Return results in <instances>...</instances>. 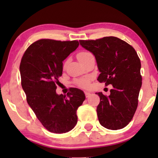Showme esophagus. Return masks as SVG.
Here are the masks:
<instances>
[{
    "label": "esophagus",
    "instance_id": "1",
    "mask_svg": "<svg viewBox=\"0 0 158 158\" xmlns=\"http://www.w3.org/2000/svg\"><path fill=\"white\" fill-rule=\"evenodd\" d=\"M85 95L86 98H88V97L90 96V93L88 92V91H85Z\"/></svg>",
    "mask_w": 158,
    "mask_h": 158
}]
</instances>
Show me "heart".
<instances>
[{"label":"heart","mask_w":158,"mask_h":158,"mask_svg":"<svg viewBox=\"0 0 158 158\" xmlns=\"http://www.w3.org/2000/svg\"><path fill=\"white\" fill-rule=\"evenodd\" d=\"M90 55H91V54L89 52H81L77 54V59H78L79 61L81 62ZM75 83H76V85L77 86H80V87H82V88H85L88 85V81L87 79H85V78L80 79V80H77V81H75Z\"/></svg>","instance_id":"b5f03b06"}]
</instances>
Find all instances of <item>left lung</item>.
<instances>
[{"instance_id": "1", "label": "left lung", "mask_w": 158, "mask_h": 158, "mask_svg": "<svg viewBox=\"0 0 158 158\" xmlns=\"http://www.w3.org/2000/svg\"><path fill=\"white\" fill-rule=\"evenodd\" d=\"M79 42L96 57L100 72L97 80L113 85L109 96L96 94L100 97L96 110L99 122L111 130L124 128L137 110L142 86L141 62L135 49L115 36Z\"/></svg>"}]
</instances>
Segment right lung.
<instances>
[{
  "label": "right lung",
  "mask_w": 158,
  "mask_h": 158,
  "mask_svg": "<svg viewBox=\"0 0 158 158\" xmlns=\"http://www.w3.org/2000/svg\"><path fill=\"white\" fill-rule=\"evenodd\" d=\"M78 46L77 40L43 39L30 45L21 59V85L27 103L50 132L72 130L77 122V108L85 99L78 88H73L68 97L56 93L58 78L62 75V62Z\"/></svg>",
  "instance_id": "1"
}]
</instances>
